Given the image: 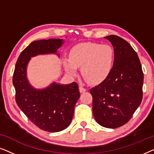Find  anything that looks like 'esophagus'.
Returning <instances> with one entry per match:
<instances>
[{
	"label": "esophagus",
	"mask_w": 154,
	"mask_h": 154,
	"mask_svg": "<svg viewBox=\"0 0 154 154\" xmlns=\"http://www.w3.org/2000/svg\"><path fill=\"white\" fill-rule=\"evenodd\" d=\"M79 90H80V92L83 93V92H85L86 91V88L82 87V86H80V87H79Z\"/></svg>",
	"instance_id": "34e87169"
}]
</instances>
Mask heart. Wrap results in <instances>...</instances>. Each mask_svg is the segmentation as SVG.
<instances>
[{
    "label": "heart",
    "mask_w": 154,
    "mask_h": 154,
    "mask_svg": "<svg viewBox=\"0 0 154 154\" xmlns=\"http://www.w3.org/2000/svg\"><path fill=\"white\" fill-rule=\"evenodd\" d=\"M114 62V52L109 45L84 43L71 50L69 58H64L63 64L69 75L75 76L78 68L86 81L93 84L102 83L109 76Z\"/></svg>",
    "instance_id": "obj_1"
}]
</instances>
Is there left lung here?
I'll return each instance as SVG.
<instances>
[{"instance_id": "obj_1", "label": "left lung", "mask_w": 154, "mask_h": 154, "mask_svg": "<svg viewBox=\"0 0 154 154\" xmlns=\"http://www.w3.org/2000/svg\"><path fill=\"white\" fill-rule=\"evenodd\" d=\"M104 38L112 44L114 62L109 76L90 90L92 112L100 125L116 128L130 121L142 102L144 74L130 43L116 35Z\"/></svg>"}]
</instances>
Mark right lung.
Returning <instances> with one entry per match:
<instances>
[{
	"mask_svg": "<svg viewBox=\"0 0 154 154\" xmlns=\"http://www.w3.org/2000/svg\"><path fill=\"white\" fill-rule=\"evenodd\" d=\"M64 43L57 38L33 41L19 56L12 79L18 106L34 125L50 132L62 131L70 125L80 97L79 85L75 82L66 85L53 82L45 88L36 89L27 79V66L31 57L39 54L60 57L57 50Z\"/></svg>",
	"mask_w": 154,
	"mask_h": 154,
	"instance_id": "add662e5",
	"label": "right lung"
}]
</instances>
